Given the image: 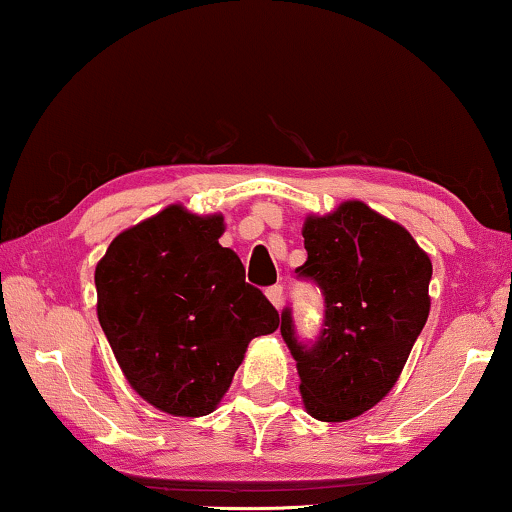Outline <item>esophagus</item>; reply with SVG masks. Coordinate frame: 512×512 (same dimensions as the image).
I'll return each mask as SVG.
<instances>
[{"label": "esophagus", "mask_w": 512, "mask_h": 512, "mask_svg": "<svg viewBox=\"0 0 512 512\" xmlns=\"http://www.w3.org/2000/svg\"><path fill=\"white\" fill-rule=\"evenodd\" d=\"M265 296H268V300L277 307V310H279V307H282V303H284V289L279 284L277 286H270V289L265 291Z\"/></svg>", "instance_id": "obj_1"}]
</instances>
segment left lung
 Wrapping results in <instances>:
<instances>
[{
    "mask_svg": "<svg viewBox=\"0 0 512 512\" xmlns=\"http://www.w3.org/2000/svg\"><path fill=\"white\" fill-rule=\"evenodd\" d=\"M303 237L307 261L298 275L324 293V331L307 349L284 310L282 338L296 359L307 415L347 422L375 408L401 377L429 319L431 258L401 223L361 200L310 214Z\"/></svg>",
    "mask_w": 512,
    "mask_h": 512,
    "instance_id": "obj_1",
    "label": "left lung"
}]
</instances>
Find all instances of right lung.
<instances>
[{"mask_svg": "<svg viewBox=\"0 0 512 512\" xmlns=\"http://www.w3.org/2000/svg\"><path fill=\"white\" fill-rule=\"evenodd\" d=\"M223 230V214L170 205L118 233L95 268L97 319L125 380L174 417L214 412L249 342L279 326Z\"/></svg>", "mask_w": 512, "mask_h": 512, "instance_id": "add662e5", "label": "right lung"}]
</instances>
